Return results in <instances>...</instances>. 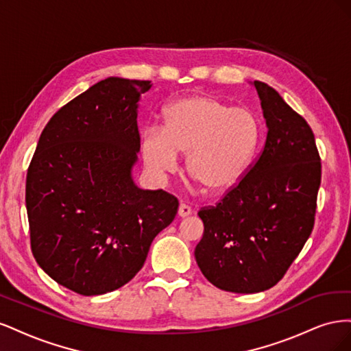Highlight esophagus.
<instances>
[{"label": "esophagus", "instance_id": "obj_1", "mask_svg": "<svg viewBox=\"0 0 351 351\" xmlns=\"http://www.w3.org/2000/svg\"><path fill=\"white\" fill-rule=\"evenodd\" d=\"M189 215H192V208H190L189 205H184L182 204L178 206V217L180 218H186Z\"/></svg>", "mask_w": 351, "mask_h": 351}]
</instances>
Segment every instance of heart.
Listing matches in <instances>:
<instances>
[{"label": "heart", "instance_id": "heart-1", "mask_svg": "<svg viewBox=\"0 0 351 351\" xmlns=\"http://www.w3.org/2000/svg\"><path fill=\"white\" fill-rule=\"evenodd\" d=\"M259 136L261 125L252 111L195 95L169 105L162 130H146L142 155L156 176L173 173L177 154L187 155V174L208 192L224 193L246 174Z\"/></svg>", "mask_w": 351, "mask_h": 351}]
</instances>
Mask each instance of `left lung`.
<instances>
[{
	"instance_id": "left-lung-1",
	"label": "left lung",
	"mask_w": 351,
	"mask_h": 351,
	"mask_svg": "<svg viewBox=\"0 0 351 351\" xmlns=\"http://www.w3.org/2000/svg\"><path fill=\"white\" fill-rule=\"evenodd\" d=\"M268 134L259 158L217 206L197 212L195 258L205 278L231 293L277 284L309 239L321 186L311 125L267 83L254 80Z\"/></svg>"
}]
</instances>
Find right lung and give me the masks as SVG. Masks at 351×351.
<instances>
[{
	"instance_id": "right-lung-1",
	"label": "right lung",
	"mask_w": 351,
	"mask_h": 351,
	"mask_svg": "<svg viewBox=\"0 0 351 351\" xmlns=\"http://www.w3.org/2000/svg\"><path fill=\"white\" fill-rule=\"evenodd\" d=\"M149 80L108 77L60 108L42 132L26 177L30 247L66 289L99 295L139 272L178 200L142 190L137 108Z\"/></svg>"
}]
</instances>
